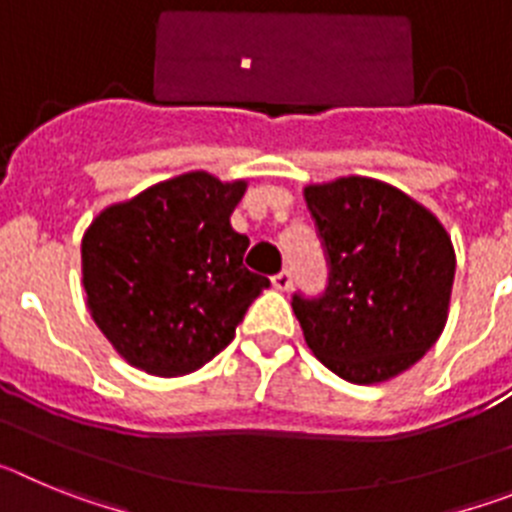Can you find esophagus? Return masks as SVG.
<instances>
[{"label":"esophagus","mask_w":512,"mask_h":512,"mask_svg":"<svg viewBox=\"0 0 512 512\" xmlns=\"http://www.w3.org/2000/svg\"><path fill=\"white\" fill-rule=\"evenodd\" d=\"M271 284H274V289H279V292H287V289L292 287V271L282 269L279 274L271 277Z\"/></svg>","instance_id":"34e87169"}]
</instances>
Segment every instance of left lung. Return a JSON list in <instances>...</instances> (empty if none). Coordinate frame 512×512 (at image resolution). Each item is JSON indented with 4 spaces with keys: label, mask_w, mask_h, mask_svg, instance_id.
<instances>
[{
    "label": "left lung",
    "mask_w": 512,
    "mask_h": 512,
    "mask_svg": "<svg viewBox=\"0 0 512 512\" xmlns=\"http://www.w3.org/2000/svg\"><path fill=\"white\" fill-rule=\"evenodd\" d=\"M325 261L320 297H292L310 351L346 382H387L423 359L449 318L456 256L431 210L392 184L305 187Z\"/></svg>",
    "instance_id": "obj_1"
}]
</instances>
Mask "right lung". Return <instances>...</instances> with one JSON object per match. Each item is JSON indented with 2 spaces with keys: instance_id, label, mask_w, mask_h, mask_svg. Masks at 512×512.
<instances>
[{
  "instance_id": "right-lung-1",
  "label": "right lung",
  "mask_w": 512,
  "mask_h": 512,
  "mask_svg": "<svg viewBox=\"0 0 512 512\" xmlns=\"http://www.w3.org/2000/svg\"><path fill=\"white\" fill-rule=\"evenodd\" d=\"M246 182L189 171L94 217L81 282L94 323L128 364L156 377L205 366L235 338L269 279L243 266L230 225Z\"/></svg>"
}]
</instances>
